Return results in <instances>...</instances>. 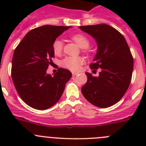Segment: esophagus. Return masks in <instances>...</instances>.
<instances>
[{"label":"esophagus","mask_w":146,"mask_h":146,"mask_svg":"<svg viewBox=\"0 0 146 146\" xmlns=\"http://www.w3.org/2000/svg\"><path fill=\"white\" fill-rule=\"evenodd\" d=\"M77 74H78V73H77V72H72V75L73 76H77Z\"/></svg>","instance_id":"esophagus-1"}]
</instances>
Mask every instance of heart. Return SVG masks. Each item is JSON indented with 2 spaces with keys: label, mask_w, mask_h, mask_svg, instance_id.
I'll list each match as a JSON object with an SVG mask.
<instances>
[{
  "label": "heart",
  "mask_w": 146,
  "mask_h": 146,
  "mask_svg": "<svg viewBox=\"0 0 146 146\" xmlns=\"http://www.w3.org/2000/svg\"><path fill=\"white\" fill-rule=\"evenodd\" d=\"M72 38L81 48H87L89 46V40L82 34H75ZM63 50V42L60 39H56L52 44V50L55 55H58ZM83 60L80 57H66L61 61V66L72 71H77L82 65Z\"/></svg>",
  "instance_id": "heart-1"
}]
</instances>
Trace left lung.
<instances>
[{"label":"left lung","mask_w":146,"mask_h":146,"mask_svg":"<svg viewBox=\"0 0 146 146\" xmlns=\"http://www.w3.org/2000/svg\"><path fill=\"white\" fill-rule=\"evenodd\" d=\"M79 28L96 40L97 52L90 67L101 69L98 77L86 72L82 95L98 108L112 106L123 97L131 82L134 60L128 44L119 31L106 24Z\"/></svg>","instance_id":"1"}]
</instances>
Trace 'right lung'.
<instances>
[{"label":"right lung","instance_id":"add662e5","mask_svg":"<svg viewBox=\"0 0 146 146\" xmlns=\"http://www.w3.org/2000/svg\"><path fill=\"white\" fill-rule=\"evenodd\" d=\"M71 26L44 25L30 31L15 49L11 78L19 96L28 106L36 110L52 107L61 97L66 83L72 77L60 68L53 76L47 74L55 53L52 44Z\"/></svg>","mask_w":146,"mask_h":146}]
</instances>
